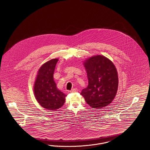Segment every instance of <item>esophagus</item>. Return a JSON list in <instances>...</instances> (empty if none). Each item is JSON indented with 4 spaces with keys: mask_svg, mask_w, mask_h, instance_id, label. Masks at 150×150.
<instances>
[{
    "mask_svg": "<svg viewBox=\"0 0 150 150\" xmlns=\"http://www.w3.org/2000/svg\"><path fill=\"white\" fill-rule=\"evenodd\" d=\"M78 91V89L77 88H73L72 89L71 91H70V93H76Z\"/></svg>",
    "mask_w": 150,
    "mask_h": 150,
    "instance_id": "esophagus-1",
    "label": "esophagus"
}]
</instances>
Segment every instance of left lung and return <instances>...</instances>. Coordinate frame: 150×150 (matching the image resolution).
Returning <instances> with one entry per match:
<instances>
[{
  "label": "left lung",
  "mask_w": 150,
  "mask_h": 150,
  "mask_svg": "<svg viewBox=\"0 0 150 150\" xmlns=\"http://www.w3.org/2000/svg\"><path fill=\"white\" fill-rule=\"evenodd\" d=\"M88 86L80 94L92 107L100 109L114 100L118 88V74L113 62L102 55H96L84 61Z\"/></svg>",
  "instance_id": "1"
}]
</instances>
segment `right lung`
Wrapping results in <instances>:
<instances>
[{"mask_svg":"<svg viewBox=\"0 0 150 150\" xmlns=\"http://www.w3.org/2000/svg\"><path fill=\"white\" fill-rule=\"evenodd\" d=\"M58 58L52 59L39 68L34 86L36 100L43 108L54 111L62 107L66 95L57 88L53 74Z\"/></svg>","mask_w":150,"mask_h":150,"instance_id":"add662e5","label":"right lung"}]
</instances>
